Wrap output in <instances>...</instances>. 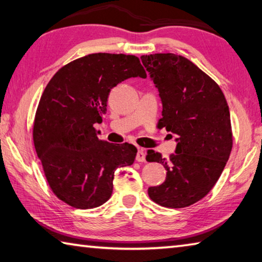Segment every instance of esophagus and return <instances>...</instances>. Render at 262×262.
Instances as JSON below:
<instances>
[{"mask_svg": "<svg viewBox=\"0 0 262 262\" xmlns=\"http://www.w3.org/2000/svg\"><path fill=\"white\" fill-rule=\"evenodd\" d=\"M136 161L137 162H145V154L143 151V149H139L136 154Z\"/></svg>", "mask_w": 262, "mask_h": 262, "instance_id": "esophagus-1", "label": "esophagus"}]
</instances>
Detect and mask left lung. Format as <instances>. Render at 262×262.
I'll return each mask as SVG.
<instances>
[{"label": "left lung", "mask_w": 262, "mask_h": 262, "mask_svg": "<svg viewBox=\"0 0 262 262\" xmlns=\"http://www.w3.org/2000/svg\"><path fill=\"white\" fill-rule=\"evenodd\" d=\"M141 60L163 105L158 128L177 135L170 158L148 150L145 159L167 171L162 185L149 187V198L163 207H188L210 192L231 152L227 99L216 82L184 56L158 53Z\"/></svg>", "instance_id": "obj_1"}]
</instances>
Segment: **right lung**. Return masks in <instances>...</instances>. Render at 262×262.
<instances>
[{"label": "right lung", "instance_id": "right-lung-1", "mask_svg": "<svg viewBox=\"0 0 262 262\" xmlns=\"http://www.w3.org/2000/svg\"><path fill=\"white\" fill-rule=\"evenodd\" d=\"M130 77H147L139 57L96 53L62 67L43 90L34 148L53 193L69 206L103 205L112 195L114 171L135 161L134 145L101 141L94 127L103 121L110 91Z\"/></svg>", "mask_w": 262, "mask_h": 262}]
</instances>
